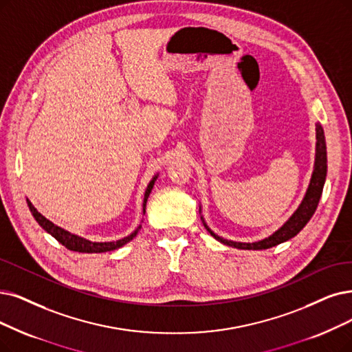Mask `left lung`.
Wrapping results in <instances>:
<instances>
[{"instance_id": "1", "label": "left lung", "mask_w": 352, "mask_h": 352, "mask_svg": "<svg viewBox=\"0 0 352 352\" xmlns=\"http://www.w3.org/2000/svg\"><path fill=\"white\" fill-rule=\"evenodd\" d=\"M327 143H325V134H323V129L322 125L318 122L316 124V157H315V168L312 173V179L311 184H309V188L306 190L305 198L302 201V204L299 205V208L294 210L293 215L280 227L276 232H273L270 236L264 238L261 241H256V243H235V241H228L223 240L219 235H217L215 232H212L209 230L208 225L205 223L204 218V225L205 228L208 230V232L212 235L215 240L221 241L225 245L230 247H235L240 250H265L274 247L277 244H282L290 238H293L294 235H298L305 225L309 222L315 214V210L318 208L320 195L323 190V185H325V179H327Z\"/></svg>"}]
</instances>
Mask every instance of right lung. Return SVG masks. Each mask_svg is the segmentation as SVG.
Instances as JSON below:
<instances>
[{
  "label": "right lung",
  "mask_w": 352,
  "mask_h": 352,
  "mask_svg": "<svg viewBox=\"0 0 352 352\" xmlns=\"http://www.w3.org/2000/svg\"><path fill=\"white\" fill-rule=\"evenodd\" d=\"M156 179H157V175L154 176L151 179L150 184L147 185V189H146V193H144V201H143V212L144 214H146V204H147V199H148V195H150V192H151V189L154 186V182H156ZM27 205H29L30 212L34 217V219L38 222L40 227L43 228L45 231H47L52 236H54L56 240H58L62 245H65L70 251H78V252H105V251L117 250V248L122 247L124 244L130 243L133 238L137 235L138 230L142 228V225H140V227L134 232H131L130 235L124 236V238H121V240H117V241L92 243L89 240H85V238H82V236H78L75 234H70V232L65 231L63 228L58 227V225H54L52 221H49L47 218H45L43 215H41L29 199H27Z\"/></svg>",
  "instance_id": "right-lung-1"
}]
</instances>
